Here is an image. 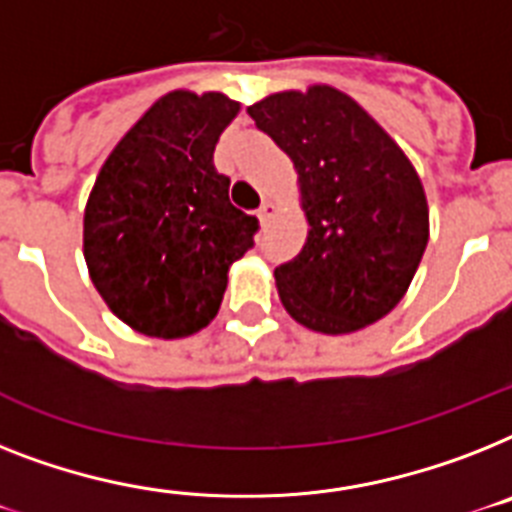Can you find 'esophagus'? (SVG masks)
<instances>
[{"mask_svg": "<svg viewBox=\"0 0 512 512\" xmlns=\"http://www.w3.org/2000/svg\"><path fill=\"white\" fill-rule=\"evenodd\" d=\"M273 213H276V205H273V202H263V205H260V210H257V220H260V223H268L270 218H273Z\"/></svg>", "mask_w": 512, "mask_h": 512, "instance_id": "obj_1", "label": "esophagus"}]
</instances>
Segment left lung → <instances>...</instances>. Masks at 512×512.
Instances as JSON below:
<instances>
[{
	"label": "left lung",
	"mask_w": 512,
	"mask_h": 512,
	"mask_svg": "<svg viewBox=\"0 0 512 512\" xmlns=\"http://www.w3.org/2000/svg\"><path fill=\"white\" fill-rule=\"evenodd\" d=\"M294 162L307 242L273 270L286 313L352 334L405 297L429 244V202L400 144L344 91L313 83L247 107Z\"/></svg>",
	"instance_id": "1"
}]
</instances>
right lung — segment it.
Wrapping results in <instances>:
<instances>
[{
    "label": "right lung",
    "mask_w": 512,
    "mask_h": 512,
    "mask_svg": "<svg viewBox=\"0 0 512 512\" xmlns=\"http://www.w3.org/2000/svg\"><path fill=\"white\" fill-rule=\"evenodd\" d=\"M239 102L168 91L115 144L83 210L91 284L144 336L184 339L218 315L228 268L252 247L257 218L228 199L213 165Z\"/></svg>",
    "instance_id": "1"
}]
</instances>
